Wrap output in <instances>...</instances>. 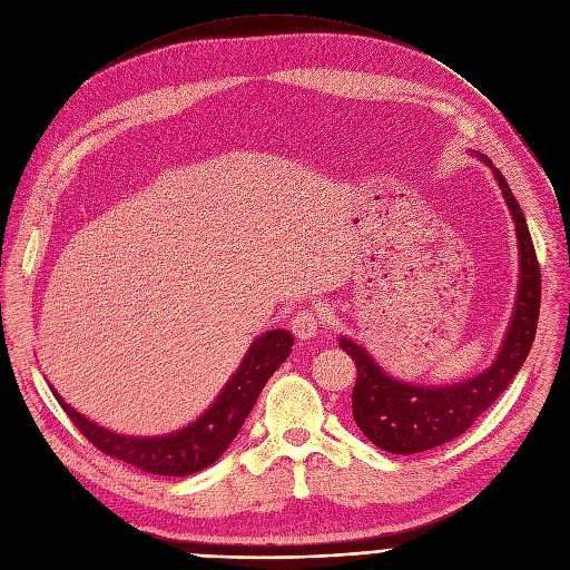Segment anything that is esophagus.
<instances>
[{
	"instance_id": "esophagus-1",
	"label": "esophagus",
	"mask_w": 570,
	"mask_h": 570,
	"mask_svg": "<svg viewBox=\"0 0 570 570\" xmlns=\"http://www.w3.org/2000/svg\"><path fill=\"white\" fill-rule=\"evenodd\" d=\"M320 324H322V317L313 308H299L289 317L292 334L302 341H311L320 332Z\"/></svg>"
}]
</instances>
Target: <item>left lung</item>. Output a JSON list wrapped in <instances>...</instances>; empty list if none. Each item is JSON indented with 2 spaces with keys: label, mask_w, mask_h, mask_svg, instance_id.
<instances>
[{
  "label": "left lung",
  "mask_w": 570,
  "mask_h": 570,
  "mask_svg": "<svg viewBox=\"0 0 570 570\" xmlns=\"http://www.w3.org/2000/svg\"><path fill=\"white\" fill-rule=\"evenodd\" d=\"M494 176L512 213L522 259L518 308H514L510 332L492 368L452 387H417L392 381L357 343L347 338L341 341V347L357 366L352 417L364 436L385 452L415 454L462 436L505 392L533 345L540 313V264L518 199L499 169H494Z\"/></svg>",
  "instance_id": "8db88e82"
}]
</instances>
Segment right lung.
<instances>
[{
	"mask_svg": "<svg viewBox=\"0 0 570 570\" xmlns=\"http://www.w3.org/2000/svg\"><path fill=\"white\" fill-rule=\"evenodd\" d=\"M292 334L285 330H274L259 336L248 350L246 360L238 366L223 394L210 409L183 431L161 439H129L106 431L67 405L58 392L60 405L76 429L104 454L116 456L146 473L157 475H193L218 462L229 443L236 439L243 422L266 385L274 371L289 357Z\"/></svg>",
	"mask_w": 570,
	"mask_h": 570,
	"instance_id": "right-lung-1",
	"label": "right lung"
}]
</instances>
